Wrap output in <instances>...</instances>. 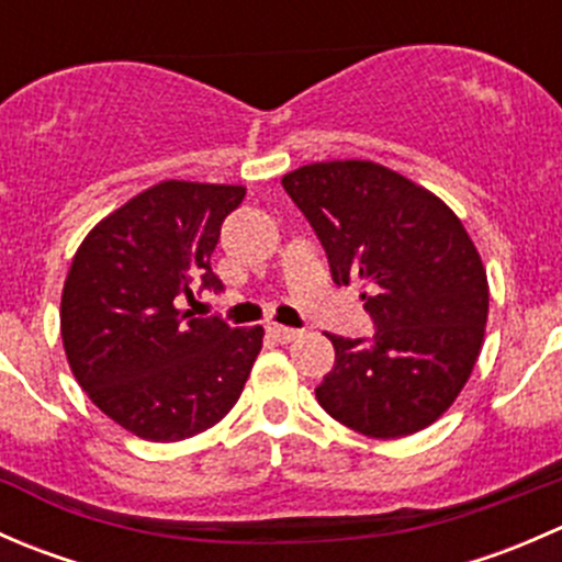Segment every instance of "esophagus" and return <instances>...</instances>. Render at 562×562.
Instances as JSON below:
<instances>
[{"mask_svg": "<svg viewBox=\"0 0 562 562\" xmlns=\"http://www.w3.org/2000/svg\"><path fill=\"white\" fill-rule=\"evenodd\" d=\"M266 331H269L277 342H293V339L299 337V328L280 326V323H269V326H266Z\"/></svg>", "mask_w": 562, "mask_h": 562, "instance_id": "34e87169", "label": "esophagus"}]
</instances>
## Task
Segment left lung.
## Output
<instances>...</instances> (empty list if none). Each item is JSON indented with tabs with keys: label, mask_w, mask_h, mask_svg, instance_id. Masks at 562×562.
Segmentation results:
<instances>
[{
	"label": "left lung",
	"mask_w": 562,
	"mask_h": 562,
	"mask_svg": "<svg viewBox=\"0 0 562 562\" xmlns=\"http://www.w3.org/2000/svg\"><path fill=\"white\" fill-rule=\"evenodd\" d=\"M326 249L331 280L364 285L372 337H328L315 389L331 418L367 438H405L449 411L484 342L490 288L457 214L367 160L313 162L282 179Z\"/></svg>",
	"instance_id": "left-lung-1"
}]
</instances>
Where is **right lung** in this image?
<instances>
[{
	"mask_svg": "<svg viewBox=\"0 0 562 562\" xmlns=\"http://www.w3.org/2000/svg\"><path fill=\"white\" fill-rule=\"evenodd\" d=\"M245 187L160 181L105 217L72 258L61 339L89 400L144 440H184L239 400L263 328L179 313L225 291L212 252Z\"/></svg>",
	"mask_w": 562,
	"mask_h": 562,
	"instance_id": "right-lung-1",
	"label": "right lung"
}]
</instances>
